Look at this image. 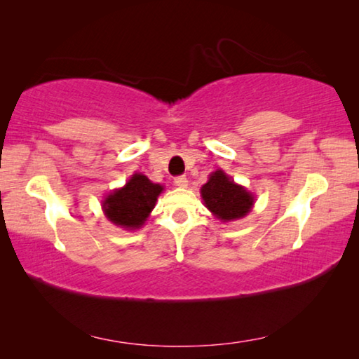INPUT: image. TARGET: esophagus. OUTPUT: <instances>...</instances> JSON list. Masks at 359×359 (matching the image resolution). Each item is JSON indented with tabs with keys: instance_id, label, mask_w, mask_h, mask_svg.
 Here are the masks:
<instances>
[{
	"instance_id": "esophagus-1",
	"label": "esophagus",
	"mask_w": 359,
	"mask_h": 359,
	"mask_svg": "<svg viewBox=\"0 0 359 359\" xmlns=\"http://www.w3.org/2000/svg\"><path fill=\"white\" fill-rule=\"evenodd\" d=\"M174 184L177 185L179 188H185L188 185V180H187L185 175H179V177L174 179Z\"/></svg>"
}]
</instances>
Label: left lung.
Listing matches in <instances>:
<instances>
[{
  "label": "left lung",
  "mask_w": 359,
  "mask_h": 359,
  "mask_svg": "<svg viewBox=\"0 0 359 359\" xmlns=\"http://www.w3.org/2000/svg\"><path fill=\"white\" fill-rule=\"evenodd\" d=\"M201 196L205 208L222 222H233L245 217L255 203L253 194L236 184L222 169L209 175L208 184L201 188Z\"/></svg>",
  "instance_id": "1"
}]
</instances>
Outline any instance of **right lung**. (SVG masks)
<instances>
[{"label":"right lung","mask_w":359,"mask_h":359,"mask_svg":"<svg viewBox=\"0 0 359 359\" xmlns=\"http://www.w3.org/2000/svg\"><path fill=\"white\" fill-rule=\"evenodd\" d=\"M163 185L154 184L144 174H133L125 187L107 194L102 210L109 222L125 229H137L147 220Z\"/></svg>","instance_id":"obj_1"}]
</instances>
